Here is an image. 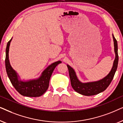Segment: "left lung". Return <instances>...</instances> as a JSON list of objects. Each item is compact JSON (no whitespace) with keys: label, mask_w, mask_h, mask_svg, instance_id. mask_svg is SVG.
Here are the masks:
<instances>
[{"label":"left lung","mask_w":123,"mask_h":123,"mask_svg":"<svg viewBox=\"0 0 123 123\" xmlns=\"http://www.w3.org/2000/svg\"><path fill=\"white\" fill-rule=\"evenodd\" d=\"M112 38H113L115 58L111 69L108 74L106 75L103 78L96 81L83 83L79 80L74 69L67 64L71 86L75 91L85 96L95 95L104 91L110 85L117 71L119 60L118 54H117V43L113 34H112Z\"/></svg>","instance_id":"8db88e82"}]
</instances>
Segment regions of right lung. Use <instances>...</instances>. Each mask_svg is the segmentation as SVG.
Wrapping results in <instances>:
<instances>
[{
    "label": "right lung",
    "instance_id": "obj_1",
    "mask_svg": "<svg viewBox=\"0 0 123 123\" xmlns=\"http://www.w3.org/2000/svg\"><path fill=\"white\" fill-rule=\"evenodd\" d=\"M13 37L7 43L6 51V68L8 78L16 90L21 95L27 97L41 96L49 88V81L52 73L57 65L62 62H55L49 65L38 78L29 80H22L16 70L13 69L9 59V47Z\"/></svg>",
    "mask_w": 123,
    "mask_h": 123
}]
</instances>
